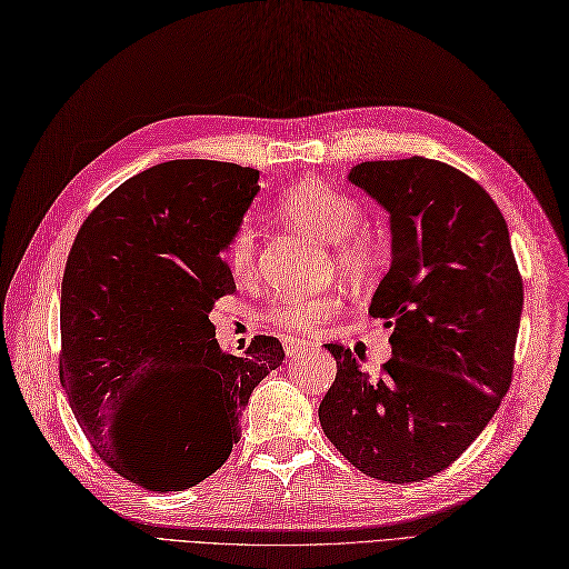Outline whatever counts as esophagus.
<instances>
[{"instance_id":"obj_1","label":"esophagus","mask_w":569,"mask_h":569,"mask_svg":"<svg viewBox=\"0 0 569 569\" xmlns=\"http://www.w3.org/2000/svg\"><path fill=\"white\" fill-rule=\"evenodd\" d=\"M282 346H284L287 358H291V356H299V352L308 350V341H299V339H284V341H282Z\"/></svg>"}]
</instances>
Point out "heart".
Wrapping results in <instances>:
<instances>
[{
    "label": "heart",
    "mask_w": 569,
    "mask_h": 569,
    "mask_svg": "<svg viewBox=\"0 0 569 569\" xmlns=\"http://www.w3.org/2000/svg\"><path fill=\"white\" fill-rule=\"evenodd\" d=\"M280 217L312 238L335 244V261L350 278H367L383 261L381 234L362 221V204L320 179H303L289 186L278 200ZM257 230L240 223L226 247V263L234 278H249L257 266ZM343 299L335 291L284 297L268 308V322L289 331H312L327 325L341 310Z\"/></svg>",
    "instance_id": "1"
}]
</instances>
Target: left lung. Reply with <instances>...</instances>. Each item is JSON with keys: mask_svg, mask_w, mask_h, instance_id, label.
<instances>
[{"mask_svg": "<svg viewBox=\"0 0 569 569\" xmlns=\"http://www.w3.org/2000/svg\"><path fill=\"white\" fill-rule=\"evenodd\" d=\"M348 181L390 213L393 261L369 316L393 327V358L375 379L327 343L337 379L318 415L365 476L419 482L466 452L511 386L522 278L499 207L463 171L407 158L362 162Z\"/></svg>", "mask_w": 569, "mask_h": 569, "instance_id": "8db88e82", "label": "left lung"}]
</instances>
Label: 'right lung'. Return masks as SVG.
<instances>
[{
  "label": "right lung",
  "instance_id": "add662e5",
  "mask_svg": "<svg viewBox=\"0 0 569 569\" xmlns=\"http://www.w3.org/2000/svg\"><path fill=\"white\" fill-rule=\"evenodd\" d=\"M259 171L171 160L131 176L72 242L61 287V383L96 455L148 492H183L226 463L242 409L284 360L276 337L221 350L209 312L234 291L223 251ZM146 399L177 436L146 450L119 419Z\"/></svg>",
  "mask_w": 569,
  "mask_h": 569
}]
</instances>
